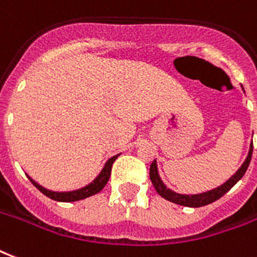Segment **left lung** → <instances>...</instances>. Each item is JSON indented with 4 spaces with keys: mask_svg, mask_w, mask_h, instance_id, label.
<instances>
[{
    "mask_svg": "<svg viewBox=\"0 0 257 257\" xmlns=\"http://www.w3.org/2000/svg\"><path fill=\"white\" fill-rule=\"evenodd\" d=\"M252 151H253V144L250 146L249 154H248V157L245 159V162L242 163V166L238 169V172L235 173L234 176L231 177L229 181H226L223 185H220V187L215 188V189H212V191L210 192H206V193L191 195V196H189V195H180V193H176V192L167 189V188L162 184V181H161L159 176H158L157 163H155V161H154V162L151 163V166H150V180L153 182L155 191H157L163 199H166V200L173 201V203H176V204H180V206L185 207L207 206V204L214 203L215 200L220 199V197L225 195L226 192H229L231 188L234 187L238 180L242 178V176H244L245 172H246V169L249 166L250 158H252Z\"/></svg>",
    "mask_w": 257,
    "mask_h": 257,
    "instance_id": "1",
    "label": "left lung"
}]
</instances>
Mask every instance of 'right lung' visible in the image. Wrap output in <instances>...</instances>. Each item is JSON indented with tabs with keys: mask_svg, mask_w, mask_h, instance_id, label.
<instances>
[{
	"mask_svg": "<svg viewBox=\"0 0 257 257\" xmlns=\"http://www.w3.org/2000/svg\"><path fill=\"white\" fill-rule=\"evenodd\" d=\"M117 159V157H113L110 158L109 161L106 162L104 165L103 170L100 173L99 176L96 177L94 180V182H91L90 185H87V187L81 188L79 191H73V192H51V191H47L41 185H38L37 182L32 181L31 178H30V181L35 185V187L39 189V191L45 195V196L50 197L53 200H57V201H66V203H69V201H77V200H81V199H85V197H90L95 193H98L100 192L102 189L104 188V185L107 184L110 178V173H111V166H113L114 161Z\"/></svg>",
	"mask_w": 257,
	"mask_h": 257,
	"instance_id": "add662e5",
	"label": "right lung"
}]
</instances>
